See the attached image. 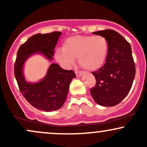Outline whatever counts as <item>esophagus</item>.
<instances>
[{
  "label": "esophagus",
  "mask_w": 147,
  "mask_h": 147,
  "mask_svg": "<svg viewBox=\"0 0 147 147\" xmlns=\"http://www.w3.org/2000/svg\"><path fill=\"white\" fill-rule=\"evenodd\" d=\"M83 73H84V72H82V71H75V74L77 77H80V76H82V75H83Z\"/></svg>",
  "instance_id": "esophagus-1"
}]
</instances>
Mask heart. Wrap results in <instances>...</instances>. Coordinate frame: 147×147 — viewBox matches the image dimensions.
I'll return each mask as SVG.
<instances>
[{
	"label": "heart",
	"mask_w": 147,
	"mask_h": 147,
	"mask_svg": "<svg viewBox=\"0 0 147 147\" xmlns=\"http://www.w3.org/2000/svg\"><path fill=\"white\" fill-rule=\"evenodd\" d=\"M107 38L101 35H75L67 38L63 49H58L55 58L65 68H70L78 58L79 64L88 70H98L105 63L109 53Z\"/></svg>",
	"instance_id": "b5f03b06"
}]
</instances>
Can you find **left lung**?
I'll use <instances>...</instances> for the list:
<instances>
[{"label":"left lung","instance_id":"left-lung-1","mask_svg":"<svg viewBox=\"0 0 147 147\" xmlns=\"http://www.w3.org/2000/svg\"><path fill=\"white\" fill-rule=\"evenodd\" d=\"M107 38L109 53L105 64L95 72L96 84L90 94L97 104L113 106L120 103L132 87L136 65L130 43L120 34L113 30L92 32Z\"/></svg>","mask_w":147,"mask_h":147}]
</instances>
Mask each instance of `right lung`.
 <instances>
[{
  "label": "right lung",
  "mask_w": 147,
  "mask_h": 147,
  "mask_svg": "<svg viewBox=\"0 0 147 147\" xmlns=\"http://www.w3.org/2000/svg\"><path fill=\"white\" fill-rule=\"evenodd\" d=\"M61 34V32H53L33 35L20 46L14 63V75L22 95L34 107L47 112L58 110L63 106L70 82L76 77L75 72L52 63L41 82L30 84L23 77V67L27 59L35 53L43 54L52 60Z\"/></svg>",
  "instance_id": "right-lung-1"
}]
</instances>
